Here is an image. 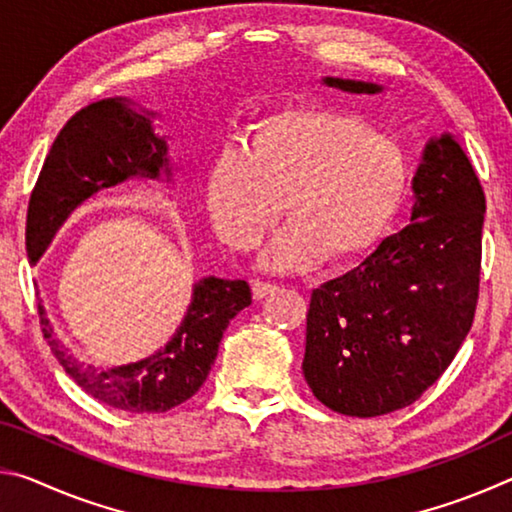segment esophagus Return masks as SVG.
Wrapping results in <instances>:
<instances>
[{"mask_svg":"<svg viewBox=\"0 0 512 512\" xmlns=\"http://www.w3.org/2000/svg\"><path fill=\"white\" fill-rule=\"evenodd\" d=\"M250 289H253V298H255V300H262L264 296H268V293L275 291V284L255 280L253 284H250Z\"/></svg>","mask_w":512,"mask_h":512,"instance_id":"34e87169","label":"esophagus"}]
</instances>
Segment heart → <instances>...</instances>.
<instances>
[{
  "instance_id": "heart-1",
  "label": "heart",
  "mask_w": 512,
  "mask_h": 512,
  "mask_svg": "<svg viewBox=\"0 0 512 512\" xmlns=\"http://www.w3.org/2000/svg\"><path fill=\"white\" fill-rule=\"evenodd\" d=\"M400 144L361 119L298 108L264 117L253 144L228 142L207 169L205 207L225 244L257 246L287 201L291 223L268 241L262 266L302 271L350 264L388 235L409 192Z\"/></svg>"
}]
</instances>
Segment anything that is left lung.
<instances>
[{
	"label": "left lung",
	"instance_id": "obj_1",
	"mask_svg": "<svg viewBox=\"0 0 512 512\" xmlns=\"http://www.w3.org/2000/svg\"><path fill=\"white\" fill-rule=\"evenodd\" d=\"M325 85L379 94L368 81ZM411 223L311 293L302 372L327 409L375 418L413 404L470 332L485 196L454 135L431 137L411 180Z\"/></svg>",
	"mask_w": 512,
	"mask_h": 512
}]
</instances>
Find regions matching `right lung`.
<instances>
[{
  "mask_svg": "<svg viewBox=\"0 0 512 512\" xmlns=\"http://www.w3.org/2000/svg\"><path fill=\"white\" fill-rule=\"evenodd\" d=\"M153 110L115 97L90 103L67 121L51 144L27 212V255L36 264L76 207L101 189L131 178L173 176L169 144L155 133ZM244 280L203 277L192 289L185 318L171 341L151 357L99 368L74 357L49 323L38 298L40 325L60 366L94 400L126 413H164L187 402L214 366L223 332L250 305Z\"/></svg>",
  "mask_w": 512,
  "mask_h": 512,
  "instance_id": "obj_1",
  "label": "right lung"
}]
</instances>
